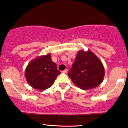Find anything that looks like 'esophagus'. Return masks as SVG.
<instances>
[{
    "label": "esophagus",
    "instance_id": "obj_1",
    "mask_svg": "<svg viewBox=\"0 0 128 128\" xmlns=\"http://www.w3.org/2000/svg\"><path fill=\"white\" fill-rule=\"evenodd\" d=\"M68 69H65V70H63V71H62V73H64V74H66V73H68Z\"/></svg>",
    "mask_w": 128,
    "mask_h": 128
}]
</instances>
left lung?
I'll use <instances>...</instances> for the list:
<instances>
[{
  "instance_id": "obj_1",
  "label": "left lung",
  "mask_w": 128,
  "mask_h": 128,
  "mask_svg": "<svg viewBox=\"0 0 128 128\" xmlns=\"http://www.w3.org/2000/svg\"><path fill=\"white\" fill-rule=\"evenodd\" d=\"M68 75L75 86L84 90H91L102 82L104 68L93 52L82 50L78 52Z\"/></svg>"
}]
</instances>
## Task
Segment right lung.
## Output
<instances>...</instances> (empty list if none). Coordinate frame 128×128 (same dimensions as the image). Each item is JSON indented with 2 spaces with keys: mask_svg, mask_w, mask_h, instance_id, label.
I'll list each match as a JSON object with an SVG mask.
<instances>
[{
  "mask_svg": "<svg viewBox=\"0 0 128 128\" xmlns=\"http://www.w3.org/2000/svg\"><path fill=\"white\" fill-rule=\"evenodd\" d=\"M60 73L48 53L32 60L26 68L25 76L30 86L42 91L52 86Z\"/></svg>",
  "mask_w": 128,
  "mask_h": 128,
  "instance_id": "right-lung-1",
  "label": "right lung"
}]
</instances>
